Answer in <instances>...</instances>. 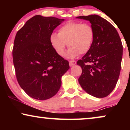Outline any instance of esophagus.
<instances>
[{
    "label": "esophagus",
    "instance_id": "1",
    "mask_svg": "<svg viewBox=\"0 0 130 130\" xmlns=\"http://www.w3.org/2000/svg\"><path fill=\"white\" fill-rule=\"evenodd\" d=\"M69 64H70V67H72V66H73V65L76 64V61H74V60H70Z\"/></svg>",
    "mask_w": 130,
    "mask_h": 130
}]
</instances>
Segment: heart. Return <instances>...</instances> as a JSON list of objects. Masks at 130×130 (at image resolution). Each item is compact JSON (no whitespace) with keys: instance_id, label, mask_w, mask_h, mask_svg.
I'll use <instances>...</instances> for the list:
<instances>
[{"instance_id":"1","label":"heart","mask_w":130,"mask_h":130,"mask_svg":"<svg viewBox=\"0 0 130 130\" xmlns=\"http://www.w3.org/2000/svg\"><path fill=\"white\" fill-rule=\"evenodd\" d=\"M95 32L90 24L71 21L61 26L58 34H51L50 40L54 50L59 56H63L67 46L70 48L67 56L74 58L79 54H85L93 44Z\"/></svg>"}]
</instances>
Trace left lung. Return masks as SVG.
I'll return each instance as SVG.
<instances>
[{"instance_id":"1","label":"left lung","mask_w":130,"mask_h":130,"mask_svg":"<svg viewBox=\"0 0 130 130\" xmlns=\"http://www.w3.org/2000/svg\"><path fill=\"white\" fill-rule=\"evenodd\" d=\"M76 18L89 21L95 32L90 51L77 62L83 70L79 83L89 95L106 97L114 90L120 75L123 54L121 40L116 28L101 16L91 14Z\"/></svg>"}]
</instances>
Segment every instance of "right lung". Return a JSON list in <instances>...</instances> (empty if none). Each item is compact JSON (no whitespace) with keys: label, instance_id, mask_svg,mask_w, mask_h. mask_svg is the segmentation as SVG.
Masks as SVG:
<instances>
[{"label":"right lung","instance_id":"1","mask_svg":"<svg viewBox=\"0 0 130 130\" xmlns=\"http://www.w3.org/2000/svg\"><path fill=\"white\" fill-rule=\"evenodd\" d=\"M64 21L54 17L34 16L18 31L13 59L19 86L34 99L45 100L60 89L61 77L70 68L69 62L58 55L50 37Z\"/></svg>","mask_w":130,"mask_h":130}]
</instances>
